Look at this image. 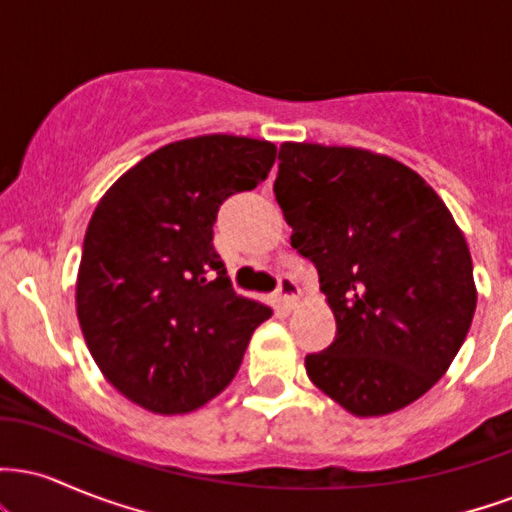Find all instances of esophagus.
Masks as SVG:
<instances>
[{
  "mask_svg": "<svg viewBox=\"0 0 512 512\" xmlns=\"http://www.w3.org/2000/svg\"><path fill=\"white\" fill-rule=\"evenodd\" d=\"M276 298L284 308H293L298 301V284L291 279V276H281L279 286H276Z\"/></svg>",
  "mask_w": 512,
  "mask_h": 512,
  "instance_id": "34e87169",
  "label": "esophagus"
}]
</instances>
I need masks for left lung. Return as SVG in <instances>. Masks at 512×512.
Wrapping results in <instances>:
<instances>
[{"label":"left lung","instance_id":"1","mask_svg":"<svg viewBox=\"0 0 512 512\" xmlns=\"http://www.w3.org/2000/svg\"><path fill=\"white\" fill-rule=\"evenodd\" d=\"M274 195L337 320L334 342L305 356L313 385L354 416L426 395L477 308L472 255L443 199L390 156L296 142L281 144Z\"/></svg>","mask_w":512,"mask_h":512}]
</instances>
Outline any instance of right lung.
<instances>
[{
    "label": "right lung",
    "mask_w": 512,
    "mask_h": 512,
    "mask_svg": "<svg viewBox=\"0 0 512 512\" xmlns=\"http://www.w3.org/2000/svg\"><path fill=\"white\" fill-rule=\"evenodd\" d=\"M272 142L204 134L161 146L105 192L88 221L76 315L115 390L154 414H187L233 380L272 310L236 296L214 221L274 166Z\"/></svg>",
    "instance_id": "1"
}]
</instances>
